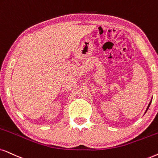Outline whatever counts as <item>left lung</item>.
Listing matches in <instances>:
<instances>
[{"mask_svg": "<svg viewBox=\"0 0 158 158\" xmlns=\"http://www.w3.org/2000/svg\"><path fill=\"white\" fill-rule=\"evenodd\" d=\"M152 100L150 101V102H149V105H148V106H147V110H146V111H145V113L147 112V110H148V109H149V106H150V104H151V103H152Z\"/></svg>", "mask_w": 158, "mask_h": 158, "instance_id": "8db88e82", "label": "left lung"}]
</instances>
